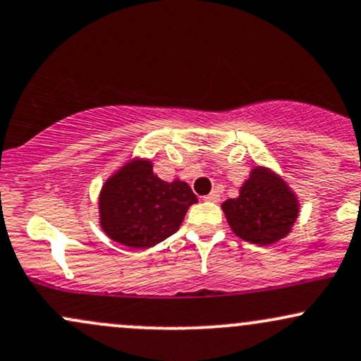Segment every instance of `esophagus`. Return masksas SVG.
<instances>
[{
  "label": "esophagus",
  "instance_id": "obj_1",
  "mask_svg": "<svg viewBox=\"0 0 361 361\" xmlns=\"http://www.w3.org/2000/svg\"><path fill=\"white\" fill-rule=\"evenodd\" d=\"M204 200H205V202H219V193H217V192H212V193L205 195Z\"/></svg>",
  "mask_w": 361,
  "mask_h": 361
}]
</instances>
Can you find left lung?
Segmentation results:
<instances>
[{
	"mask_svg": "<svg viewBox=\"0 0 361 361\" xmlns=\"http://www.w3.org/2000/svg\"><path fill=\"white\" fill-rule=\"evenodd\" d=\"M222 210L238 238L270 246L292 233L300 205L283 178L270 168L255 166L239 188V197L224 202Z\"/></svg>",
	"mask_w": 361,
	"mask_h": 361,
	"instance_id": "1",
	"label": "left lung"
}]
</instances>
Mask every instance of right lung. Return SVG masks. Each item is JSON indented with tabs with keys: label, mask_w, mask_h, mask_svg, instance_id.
Masks as SVG:
<instances>
[{
	"label": "right lung",
	"mask_w": 361,
	"mask_h": 361,
	"mask_svg": "<svg viewBox=\"0 0 361 361\" xmlns=\"http://www.w3.org/2000/svg\"><path fill=\"white\" fill-rule=\"evenodd\" d=\"M197 195L188 183L161 180L151 159L134 157L106 178L98 197L100 226L111 241L146 250L180 229Z\"/></svg>",
	"instance_id": "1"
}]
</instances>
